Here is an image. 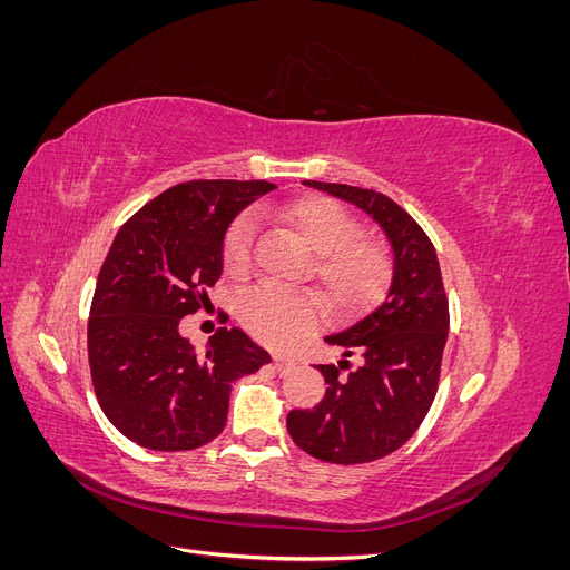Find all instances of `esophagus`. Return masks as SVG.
<instances>
[{"label": "esophagus", "mask_w": 570, "mask_h": 570, "mask_svg": "<svg viewBox=\"0 0 570 570\" xmlns=\"http://www.w3.org/2000/svg\"><path fill=\"white\" fill-rule=\"evenodd\" d=\"M292 366H295V358H289L285 354H273V368L278 373H287Z\"/></svg>", "instance_id": "obj_1"}]
</instances>
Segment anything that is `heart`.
<instances>
[{"label": "heart", "instance_id": "heart-1", "mask_svg": "<svg viewBox=\"0 0 570 570\" xmlns=\"http://www.w3.org/2000/svg\"><path fill=\"white\" fill-rule=\"evenodd\" d=\"M281 223L295 230L314 256V278L337 308L373 304L390 283V256L381 243L358 235V220L342 204L327 197H304L278 212ZM254 218L230 223L223 237V268L245 278L252 268ZM239 323L264 344L285 347L318 323L321 306L312 292H289L258 285L239 297Z\"/></svg>", "mask_w": 570, "mask_h": 570}]
</instances>
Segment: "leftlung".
<instances>
[{
    "label": "left lung",
    "mask_w": 570,
    "mask_h": 570,
    "mask_svg": "<svg viewBox=\"0 0 570 570\" xmlns=\"http://www.w3.org/2000/svg\"><path fill=\"white\" fill-rule=\"evenodd\" d=\"M304 185L364 209L394 249L385 302L347 331L325 337L344 350V358L337 366H316L327 383L323 400L287 413V433L306 454L340 465L368 463L400 450L433 406L450 302L433 243L400 204L364 187ZM352 353L365 358L356 370L346 361Z\"/></svg>",
    "instance_id": "8db88e82"
}]
</instances>
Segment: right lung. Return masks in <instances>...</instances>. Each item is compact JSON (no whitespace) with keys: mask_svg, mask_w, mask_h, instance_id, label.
<instances>
[{"mask_svg":"<svg viewBox=\"0 0 570 570\" xmlns=\"http://www.w3.org/2000/svg\"><path fill=\"white\" fill-rule=\"evenodd\" d=\"M266 180H189L132 214L99 268L88 321L97 402L128 440L187 452L226 428L230 383L268 364L237 327H218L206 352L180 337V318L209 304L223 273V237Z\"/></svg>","mask_w":570,"mask_h":570,"instance_id":"1","label":"right lung"}]
</instances>
